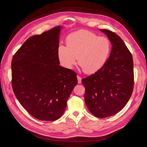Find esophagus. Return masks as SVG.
Listing matches in <instances>:
<instances>
[{"label": "esophagus", "instance_id": "1", "mask_svg": "<svg viewBox=\"0 0 147 147\" xmlns=\"http://www.w3.org/2000/svg\"><path fill=\"white\" fill-rule=\"evenodd\" d=\"M77 79H78V83L80 84L82 83V77H80L79 75H78L77 76Z\"/></svg>", "mask_w": 147, "mask_h": 147}]
</instances>
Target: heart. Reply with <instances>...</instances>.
Returning <instances> with one entry per match:
<instances>
[{
    "label": "heart",
    "mask_w": 147,
    "mask_h": 147,
    "mask_svg": "<svg viewBox=\"0 0 147 147\" xmlns=\"http://www.w3.org/2000/svg\"><path fill=\"white\" fill-rule=\"evenodd\" d=\"M67 47L61 45L57 56L65 68L72 69L77 64L88 74L96 73L103 67L111 51L110 41L105 37H99L86 30L71 34L66 40Z\"/></svg>",
    "instance_id": "obj_1"
}]
</instances>
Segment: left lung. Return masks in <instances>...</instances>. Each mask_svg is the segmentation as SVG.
Segmentation results:
<instances>
[{"label": "left lung", "instance_id": "8db88e82", "mask_svg": "<svg viewBox=\"0 0 147 147\" xmlns=\"http://www.w3.org/2000/svg\"><path fill=\"white\" fill-rule=\"evenodd\" d=\"M112 43L109 59L101 69L82 79L85 88L84 101L97 118L112 116L121 110L134 88V64L131 52L115 32L100 29Z\"/></svg>", "mask_w": 147, "mask_h": 147}]
</instances>
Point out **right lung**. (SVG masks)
Masks as SVG:
<instances>
[{
    "mask_svg": "<svg viewBox=\"0 0 147 147\" xmlns=\"http://www.w3.org/2000/svg\"><path fill=\"white\" fill-rule=\"evenodd\" d=\"M61 27L27 39L11 61V84L21 105L34 118L54 121L61 118L78 83L74 71L59 65Z\"/></svg>",
    "mask_w": 147,
    "mask_h": 147,
    "instance_id": "1",
    "label": "right lung"
}]
</instances>
